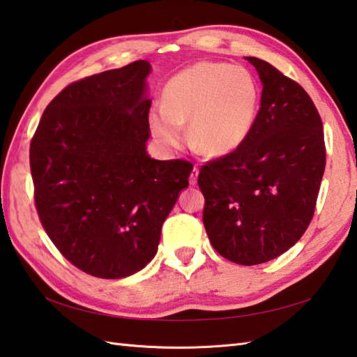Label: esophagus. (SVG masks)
Instances as JSON below:
<instances>
[{"label": "esophagus", "instance_id": "1", "mask_svg": "<svg viewBox=\"0 0 357 357\" xmlns=\"http://www.w3.org/2000/svg\"><path fill=\"white\" fill-rule=\"evenodd\" d=\"M198 174H199V169H198V167H193V170H192V173H190V178H188V183H190V185L197 184Z\"/></svg>", "mask_w": 357, "mask_h": 357}]
</instances>
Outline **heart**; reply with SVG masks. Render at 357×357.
<instances>
[{"label":"heart","instance_id":"1","mask_svg":"<svg viewBox=\"0 0 357 357\" xmlns=\"http://www.w3.org/2000/svg\"><path fill=\"white\" fill-rule=\"evenodd\" d=\"M260 88L246 68L198 61L174 74L162 89V108L149 113V127L160 144L179 146L184 125L195 149L206 156L235 151L252 131Z\"/></svg>","mask_w":357,"mask_h":357}]
</instances>
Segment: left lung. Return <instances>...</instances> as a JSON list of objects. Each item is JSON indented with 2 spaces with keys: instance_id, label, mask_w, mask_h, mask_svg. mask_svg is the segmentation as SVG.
<instances>
[{
  "instance_id": "1",
  "label": "left lung",
  "mask_w": 357,
  "mask_h": 357,
  "mask_svg": "<svg viewBox=\"0 0 357 357\" xmlns=\"http://www.w3.org/2000/svg\"><path fill=\"white\" fill-rule=\"evenodd\" d=\"M263 91L238 149L202 165L206 232L216 252L252 266L286 252L312 220L325 172L322 119L308 93L271 63L246 57Z\"/></svg>"
}]
</instances>
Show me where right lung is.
<instances>
[{
    "label": "right lung",
    "mask_w": 357,
    "mask_h": 357,
    "mask_svg": "<svg viewBox=\"0 0 357 357\" xmlns=\"http://www.w3.org/2000/svg\"><path fill=\"white\" fill-rule=\"evenodd\" d=\"M146 60L74 82L47 105L31 141L35 207L75 268L123 278L158 252L160 229L193 165L149 156Z\"/></svg>",
    "instance_id": "add662e5"
}]
</instances>
